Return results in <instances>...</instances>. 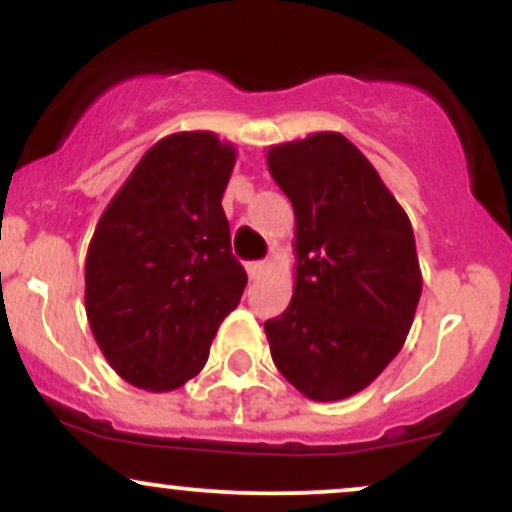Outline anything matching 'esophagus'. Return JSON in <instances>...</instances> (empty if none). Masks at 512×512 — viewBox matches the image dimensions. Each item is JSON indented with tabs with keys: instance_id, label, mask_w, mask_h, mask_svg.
<instances>
[{
	"instance_id": "obj_1",
	"label": "esophagus",
	"mask_w": 512,
	"mask_h": 512,
	"mask_svg": "<svg viewBox=\"0 0 512 512\" xmlns=\"http://www.w3.org/2000/svg\"><path fill=\"white\" fill-rule=\"evenodd\" d=\"M267 272H269V262H250L248 264V276L252 281L262 279V276Z\"/></svg>"
}]
</instances>
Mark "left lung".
I'll return each instance as SVG.
<instances>
[{
  "instance_id": "1",
  "label": "left lung",
  "mask_w": 512,
  "mask_h": 512,
  "mask_svg": "<svg viewBox=\"0 0 512 512\" xmlns=\"http://www.w3.org/2000/svg\"><path fill=\"white\" fill-rule=\"evenodd\" d=\"M296 216L293 296L264 322L269 351L313 402L366 387L399 354L421 298L411 221L344 134L315 132L267 149Z\"/></svg>"
}]
</instances>
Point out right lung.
<instances>
[{
    "label": "right lung",
    "instance_id": "right-lung-1",
    "mask_svg": "<svg viewBox=\"0 0 512 512\" xmlns=\"http://www.w3.org/2000/svg\"><path fill=\"white\" fill-rule=\"evenodd\" d=\"M236 158L214 132L168 134L98 219L86 317L110 368L139 390L170 392L195 378L243 296L248 274L221 207Z\"/></svg>",
    "mask_w": 512,
    "mask_h": 512
}]
</instances>
